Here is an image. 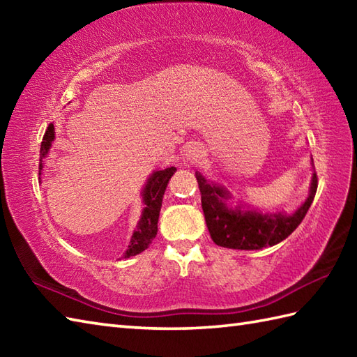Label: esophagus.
I'll return each instance as SVG.
<instances>
[{
    "label": "esophagus",
    "mask_w": 357,
    "mask_h": 357,
    "mask_svg": "<svg viewBox=\"0 0 357 357\" xmlns=\"http://www.w3.org/2000/svg\"><path fill=\"white\" fill-rule=\"evenodd\" d=\"M199 158H201V150H199V149H196V147H190V149L187 150V153H185V161H187V162L193 164V162L198 161Z\"/></svg>",
    "instance_id": "esophagus-1"
}]
</instances>
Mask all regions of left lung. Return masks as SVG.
Here are the masks:
<instances>
[{"label": "left lung", "instance_id": "left-lung-1", "mask_svg": "<svg viewBox=\"0 0 357 357\" xmlns=\"http://www.w3.org/2000/svg\"><path fill=\"white\" fill-rule=\"evenodd\" d=\"M196 179L199 184L202 210L211 239L219 247L238 250L271 247L290 236L305 218L317 190V174L314 172L308 198L293 215H262L253 210H242L241 207H227L225 201L230 196L222 187L208 184L199 173H196Z\"/></svg>", "mask_w": 357, "mask_h": 357}]
</instances>
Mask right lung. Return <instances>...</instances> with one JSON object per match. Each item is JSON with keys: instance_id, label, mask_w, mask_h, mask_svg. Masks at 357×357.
<instances>
[{"instance_id": "1", "label": "right lung", "mask_w": 357, "mask_h": 357, "mask_svg": "<svg viewBox=\"0 0 357 357\" xmlns=\"http://www.w3.org/2000/svg\"><path fill=\"white\" fill-rule=\"evenodd\" d=\"M55 138V128L53 124H49L47 130H45L41 142V150H40V174L43 170V159L47 155V151L52 146V141ZM176 169L174 167H169V169L164 170H156L153 174L149 178L146 188L142 192V201H144V210L141 221L133 231V236L130 239V245H128L127 252L124 253V257H130L135 255H139L144 250L149 248L151 241L155 239L158 233V219H159V210L162 206V198L165 187L169 184V179L173 176Z\"/></svg>"}]
</instances>
